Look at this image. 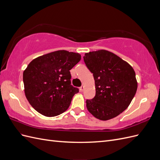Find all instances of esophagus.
<instances>
[{"mask_svg": "<svg viewBox=\"0 0 160 160\" xmlns=\"http://www.w3.org/2000/svg\"><path fill=\"white\" fill-rule=\"evenodd\" d=\"M84 88H85V87L83 86V85H82L81 87H80L79 88V90H80V91H83V90H84Z\"/></svg>", "mask_w": 160, "mask_h": 160, "instance_id": "34e87169", "label": "esophagus"}]
</instances>
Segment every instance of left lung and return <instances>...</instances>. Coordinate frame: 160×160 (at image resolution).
Wrapping results in <instances>:
<instances>
[{"label":"left lung","mask_w":160,"mask_h":160,"mask_svg":"<svg viewBox=\"0 0 160 160\" xmlns=\"http://www.w3.org/2000/svg\"><path fill=\"white\" fill-rule=\"evenodd\" d=\"M83 60L93 74L96 93L86 101L95 118L106 121L117 117L132 102L138 89L135 72L128 62L106 50L87 52Z\"/></svg>","instance_id":"8db88e82"}]
</instances>
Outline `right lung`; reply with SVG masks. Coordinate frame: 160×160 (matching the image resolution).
<instances>
[{
    "label": "right lung",
    "mask_w": 160,
    "mask_h": 160,
    "mask_svg": "<svg viewBox=\"0 0 160 160\" xmlns=\"http://www.w3.org/2000/svg\"><path fill=\"white\" fill-rule=\"evenodd\" d=\"M81 60L79 53L59 50L38 57L23 72L25 96L37 112L55 117L69 108L79 89L71 85L70 70Z\"/></svg>",
    "instance_id": "obj_1"
}]
</instances>
